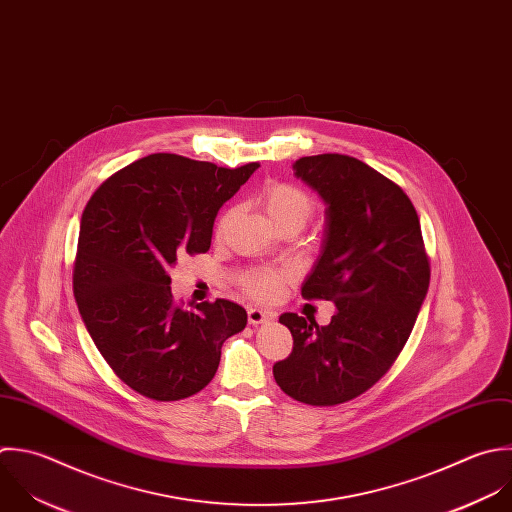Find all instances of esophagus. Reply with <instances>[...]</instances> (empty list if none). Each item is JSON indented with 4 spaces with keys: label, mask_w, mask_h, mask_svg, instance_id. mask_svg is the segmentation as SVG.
<instances>
[{
    "label": "esophagus",
    "mask_w": 512,
    "mask_h": 512,
    "mask_svg": "<svg viewBox=\"0 0 512 512\" xmlns=\"http://www.w3.org/2000/svg\"><path fill=\"white\" fill-rule=\"evenodd\" d=\"M247 315H249V323L251 325H263V323H267V321H271L275 315L273 313H269V311H263V309H255V307H251L249 311H247Z\"/></svg>",
    "instance_id": "34e87169"
}]
</instances>
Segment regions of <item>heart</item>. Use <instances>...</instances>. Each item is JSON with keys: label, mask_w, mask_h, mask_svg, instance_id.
<instances>
[{"label": "heart", "mask_w": 512, "mask_h": 512, "mask_svg": "<svg viewBox=\"0 0 512 512\" xmlns=\"http://www.w3.org/2000/svg\"><path fill=\"white\" fill-rule=\"evenodd\" d=\"M259 205L273 227L279 223H297L303 227L313 211V199L309 197V193L291 183L265 185L259 195ZM223 223H225V219H223ZM279 281H281V275L269 273V271H259V273H253L247 277L245 287L255 297L267 299L277 291Z\"/></svg>", "instance_id": "1"}]
</instances>
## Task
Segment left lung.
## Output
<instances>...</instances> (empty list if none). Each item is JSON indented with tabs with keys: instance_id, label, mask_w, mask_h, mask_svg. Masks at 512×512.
I'll list each match as a JSON object with an SVG mask.
<instances>
[{
	"instance_id": "obj_1",
	"label": "left lung",
	"mask_w": 512,
	"mask_h": 512,
	"mask_svg": "<svg viewBox=\"0 0 512 512\" xmlns=\"http://www.w3.org/2000/svg\"><path fill=\"white\" fill-rule=\"evenodd\" d=\"M297 179L325 203L319 257L305 299L335 303L329 325L283 313L293 353L275 363L295 401L331 407L371 389L405 347L429 291L419 215L405 191L367 163L339 153L301 157Z\"/></svg>"
}]
</instances>
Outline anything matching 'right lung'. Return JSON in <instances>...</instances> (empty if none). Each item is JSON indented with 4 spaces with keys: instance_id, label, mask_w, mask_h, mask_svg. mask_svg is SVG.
<instances>
[{
    "instance_id": "1",
    "label": "right lung",
    "mask_w": 512,
    "mask_h": 512,
    "mask_svg": "<svg viewBox=\"0 0 512 512\" xmlns=\"http://www.w3.org/2000/svg\"><path fill=\"white\" fill-rule=\"evenodd\" d=\"M257 167L153 153L111 175L83 209L73 269L81 319L115 375L147 399L199 393L223 343L247 325L227 299L175 305L169 271L181 255L209 251L217 211Z\"/></svg>"
}]
</instances>
